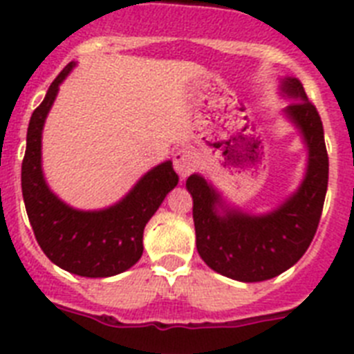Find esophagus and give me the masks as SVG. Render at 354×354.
Masks as SVG:
<instances>
[{"mask_svg":"<svg viewBox=\"0 0 354 354\" xmlns=\"http://www.w3.org/2000/svg\"><path fill=\"white\" fill-rule=\"evenodd\" d=\"M174 168L180 177H188L189 174L197 170V157L189 148H179L174 153Z\"/></svg>","mask_w":354,"mask_h":354,"instance_id":"34e87169","label":"esophagus"}]
</instances>
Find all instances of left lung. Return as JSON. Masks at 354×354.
Listing matches in <instances>:
<instances>
[{"label":"left lung","instance_id":"1","mask_svg":"<svg viewBox=\"0 0 354 354\" xmlns=\"http://www.w3.org/2000/svg\"><path fill=\"white\" fill-rule=\"evenodd\" d=\"M283 91L294 100L285 109L308 145V171L294 197L265 216L240 211L216 213L218 195L201 175L186 188L193 197L197 250L209 268L243 283L272 279L303 258L315 236L328 189V152L324 129L315 105L297 78H285Z\"/></svg>","mask_w":354,"mask_h":354}]
</instances>
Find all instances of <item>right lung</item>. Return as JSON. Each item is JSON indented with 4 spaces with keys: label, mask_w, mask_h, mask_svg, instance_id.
Instances as JSON below:
<instances>
[{
    "label": "right lung",
    "mask_w": 354,
    "mask_h": 354,
    "mask_svg": "<svg viewBox=\"0 0 354 354\" xmlns=\"http://www.w3.org/2000/svg\"><path fill=\"white\" fill-rule=\"evenodd\" d=\"M68 64L51 82L42 104L33 111L21 166V188L35 240L60 268L84 277H109L125 272L143 254V231L166 193L177 186L170 161L156 166L120 204L104 211H77L48 189L41 170V134Z\"/></svg>",
    "instance_id": "1"
}]
</instances>
